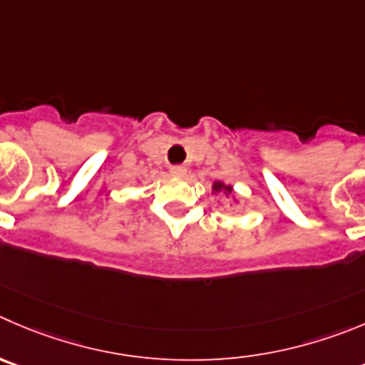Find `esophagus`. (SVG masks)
I'll return each instance as SVG.
<instances>
[{"label": "esophagus", "mask_w": 365, "mask_h": 365, "mask_svg": "<svg viewBox=\"0 0 365 365\" xmlns=\"http://www.w3.org/2000/svg\"><path fill=\"white\" fill-rule=\"evenodd\" d=\"M170 175L185 177L186 175V168H185V166H172V168H170Z\"/></svg>", "instance_id": "34e87169"}]
</instances>
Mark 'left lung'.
Masks as SVG:
<instances>
[{
    "label": "left lung",
    "mask_w": 365,
    "mask_h": 365,
    "mask_svg": "<svg viewBox=\"0 0 365 365\" xmlns=\"http://www.w3.org/2000/svg\"><path fill=\"white\" fill-rule=\"evenodd\" d=\"M232 192H235V190H232V186L225 185L224 180H215L213 186H211V193H213V195H217V193H224L225 197H229V195H232ZM232 200H235V202H238V199L235 195H232Z\"/></svg>",
    "instance_id": "left-lung-1"
}]
</instances>
